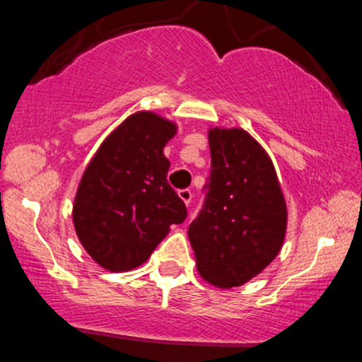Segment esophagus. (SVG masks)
Wrapping results in <instances>:
<instances>
[{
  "label": "esophagus",
  "instance_id": "obj_1",
  "mask_svg": "<svg viewBox=\"0 0 362 362\" xmlns=\"http://www.w3.org/2000/svg\"><path fill=\"white\" fill-rule=\"evenodd\" d=\"M178 197L185 202V206H189L190 201H192V190H189V189L178 190Z\"/></svg>",
  "mask_w": 362,
  "mask_h": 362
}]
</instances>
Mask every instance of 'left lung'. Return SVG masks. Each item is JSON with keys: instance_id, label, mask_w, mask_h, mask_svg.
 Wrapping results in <instances>:
<instances>
[{"instance_id": "left-lung-1", "label": "left lung", "mask_w": 362, "mask_h": 362, "mask_svg": "<svg viewBox=\"0 0 362 362\" xmlns=\"http://www.w3.org/2000/svg\"><path fill=\"white\" fill-rule=\"evenodd\" d=\"M211 175L189 240L197 271L218 288H236L279 253L288 209L276 168L243 129L209 131Z\"/></svg>"}]
</instances>
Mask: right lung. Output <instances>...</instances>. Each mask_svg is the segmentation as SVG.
Instances as JSON below:
<instances>
[{
  "instance_id": "1",
  "label": "right lung",
  "mask_w": 362,
  "mask_h": 362,
  "mask_svg": "<svg viewBox=\"0 0 362 362\" xmlns=\"http://www.w3.org/2000/svg\"><path fill=\"white\" fill-rule=\"evenodd\" d=\"M177 126L136 112L110 132L78 185L73 223L90 257L112 272L139 267L187 207L167 180L165 144Z\"/></svg>"
}]
</instances>
